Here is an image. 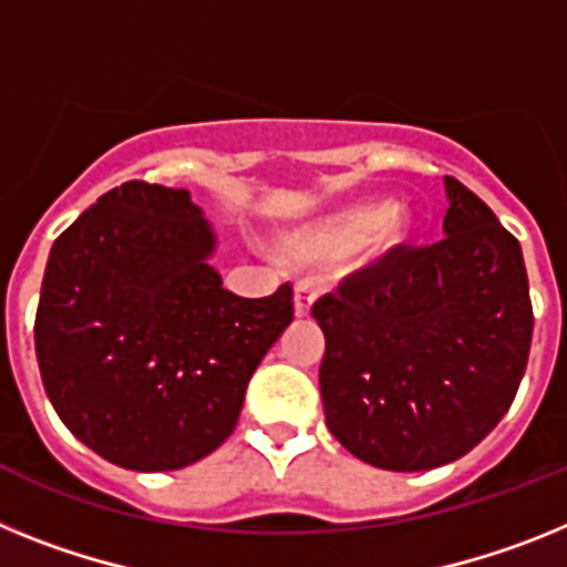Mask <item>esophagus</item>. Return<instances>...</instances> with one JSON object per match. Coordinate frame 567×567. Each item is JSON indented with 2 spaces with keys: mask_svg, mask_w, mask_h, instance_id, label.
Listing matches in <instances>:
<instances>
[{
  "mask_svg": "<svg viewBox=\"0 0 567 567\" xmlns=\"http://www.w3.org/2000/svg\"><path fill=\"white\" fill-rule=\"evenodd\" d=\"M319 297V288L313 282H297V288H293V311H297V317H308L313 308V302H317Z\"/></svg>",
  "mask_w": 567,
  "mask_h": 567,
  "instance_id": "1",
  "label": "esophagus"
}]
</instances>
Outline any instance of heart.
<instances>
[{"label": "heart", "instance_id": "1", "mask_svg": "<svg viewBox=\"0 0 567 567\" xmlns=\"http://www.w3.org/2000/svg\"><path fill=\"white\" fill-rule=\"evenodd\" d=\"M411 230L413 219L408 210L385 208L382 202H359L305 234L299 248L308 256H342L371 236L373 248L391 250L405 243Z\"/></svg>", "mask_w": 567, "mask_h": 567}]
</instances>
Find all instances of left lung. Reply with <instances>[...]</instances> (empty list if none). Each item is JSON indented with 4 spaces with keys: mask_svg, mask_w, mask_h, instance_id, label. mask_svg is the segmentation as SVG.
Wrapping results in <instances>:
<instances>
[{
    "mask_svg": "<svg viewBox=\"0 0 567 567\" xmlns=\"http://www.w3.org/2000/svg\"><path fill=\"white\" fill-rule=\"evenodd\" d=\"M445 234L391 250L313 305L324 422L357 460L427 471L465 456L508 413L534 308L522 248L460 179Z\"/></svg>",
    "mask_w": 567,
    "mask_h": 567,
    "instance_id": "1",
    "label": "left lung"
}]
</instances>
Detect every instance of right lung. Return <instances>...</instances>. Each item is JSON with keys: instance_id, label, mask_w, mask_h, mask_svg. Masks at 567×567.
Returning <instances> with one entry per match:
<instances>
[{"instance_id": "1", "label": "right lung", "mask_w": 567, "mask_h": 567, "mask_svg": "<svg viewBox=\"0 0 567 567\" xmlns=\"http://www.w3.org/2000/svg\"><path fill=\"white\" fill-rule=\"evenodd\" d=\"M188 190L131 179L59 234L33 342L76 440L131 471H176L234 433L256 365L293 319V288L245 299L208 265Z\"/></svg>"}]
</instances>
